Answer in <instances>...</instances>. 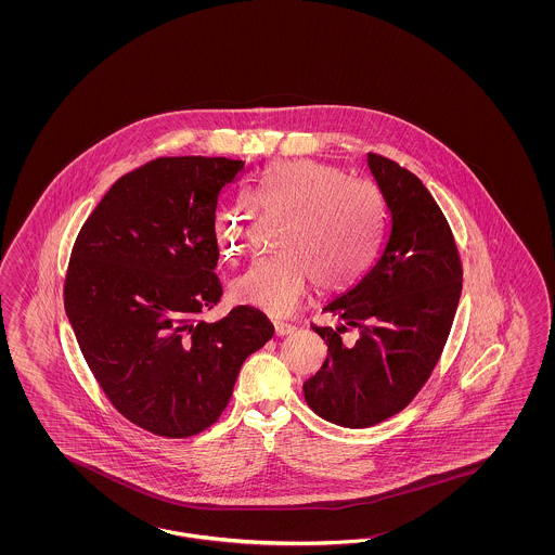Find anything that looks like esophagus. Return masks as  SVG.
I'll return each instance as SVG.
<instances>
[{
	"label": "esophagus",
	"instance_id": "obj_1",
	"mask_svg": "<svg viewBox=\"0 0 555 555\" xmlns=\"http://www.w3.org/2000/svg\"><path fill=\"white\" fill-rule=\"evenodd\" d=\"M272 325H274V336L276 337L291 336L295 332V325L285 323V321H274Z\"/></svg>",
	"mask_w": 555,
	"mask_h": 555
}]
</instances>
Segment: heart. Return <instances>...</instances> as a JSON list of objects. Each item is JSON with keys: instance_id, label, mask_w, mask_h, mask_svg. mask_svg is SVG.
I'll list each match as a JSON object with an SVG mask.
<instances>
[{"instance_id": "obj_1", "label": "heart", "mask_w": 555, "mask_h": 555, "mask_svg": "<svg viewBox=\"0 0 555 555\" xmlns=\"http://www.w3.org/2000/svg\"><path fill=\"white\" fill-rule=\"evenodd\" d=\"M256 216H279V253L256 258L230 285L232 301L269 315H288L309 283L321 293L356 285L372 264L385 225L376 185L346 177L321 160H283L260 172L244 199L221 207L214 219L219 254L237 258Z\"/></svg>"}]
</instances>
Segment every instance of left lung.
I'll return each instance as SVG.
<instances>
[{"label":"left lung","mask_w":555,"mask_h":555,"mask_svg":"<svg viewBox=\"0 0 555 555\" xmlns=\"http://www.w3.org/2000/svg\"><path fill=\"white\" fill-rule=\"evenodd\" d=\"M385 202V237L358 285L325 307L337 330L311 325L327 344L305 401L341 427H370L401 413L429 380L454 323L462 260L452 228L420 179L369 152ZM353 326L356 338L343 339Z\"/></svg>","instance_id":"obj_1"}]
</instances>
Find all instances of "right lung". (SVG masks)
<instances>
[{"mask_svg": "<svg viewBox=\"0 0 555 555\" xmlns=\"http://www.w3.org/2000/svg\"><path fill=\"white\" fill-rule=\"evenodd\" d=\"M244 172L225 156H160L119 177L75 240L65 311L119 413L154 436L211 427L244 360L274 327L253 307L205 323L221 297L214 219Z\"/></svg>", "mask_w": 555, "mask_h": 555, "instance_id": "obj_1", "label": "right lung"}]
</instances>
